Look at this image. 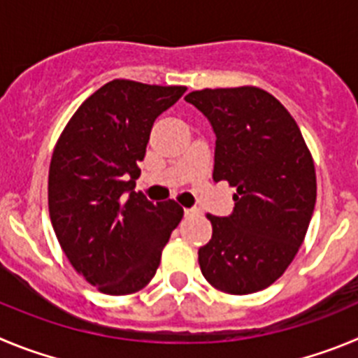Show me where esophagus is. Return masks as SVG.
Wrapping results in <instances>:
<instances>
[{
	"instance_id": "34e87169",
	"label": "esophagus",
	"mask_w": 358,
	"mask_h": 358,
	"mask_svg": "<svg viewBox=\"0 0 358 358\" xmlns=\"http://www.w3.org/2000/svg\"><path fill=\"white\" fill-rule=\"evenodd\" d=\"M185 215L187 217H191V215H194V214H198V208H185Z\"/></svg>"
}]
</instances>
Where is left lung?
<instances>
[{
    "instance_id": "obj_1",
    "label": "left lung",
    "mask_w": 358,
    "mask_h": 358,
    "mask_svg": "<svg viewBox=\"0 0 358 358\" xmlns=\"http://www.w3.org/2000/svg\"><path fill=\"white\" fill-rule=\"evenodd\" d=\"M185 101L215 134L214 180L235 187L228 217L208 214L198 262L212 287L251 294L275 283L298 253L315 205V169L298 124L259 87L203 89Z\"/></svg>"
}]
</instances>
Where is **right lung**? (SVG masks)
<instances>
[{
    "instance_id": "obj_1",
    "label": "right lung",
    "mask_w": 358,
    "mask_h": 358,
    "mask_svg": "<svg viewBox=\"0 0 358 358\" xmlns=\"http://www.w3.org/2000/svg\"><path fill=\"white\" fill-rule=\"evenodd\" d=\"M185 91L112 80L80 105L57 141L51 224L71 266L105 294L146 287L183 217L175 199L155 205L134 189L155 119Z\"/></svg>"
}]
</instances>
